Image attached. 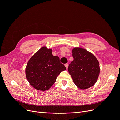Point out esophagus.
I'll return each mask as SVG.
<instances>
[{
    "label": "esophagus",
    "mask_w": 120,
    "mask_h": 120,
    "mask_svg": "<svg viewBox=\"0 0 120 120\" xmlns=\"http://www.w3.org/2000/svg\"><path fill=\"white\" fill-rule=\"evenodd\" d=\"M64 66H65V67H66L67 69H68V64H64Z\"/></svg>",
    "instance_id": "esophagus-1"
}]
</instances>
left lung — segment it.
I'll list each match as a JSON object with an SVG mask.
<instances>
[{
    "instance_id": "8db88e82",
    "label": "left lung",
    "mask_w": 120,
    "mask_h": 120,
    "mask_svg": "<svg viewBox=\"0 0 120 120\" xmlns=\"http://www.w3.org/2000/svg\"><path fill=\"white\" fill-rule=\"evenodd\" d=\"M74 60L69 64L68 72L75 84L81 89L93 86L100 74V65L97 58L84 49H72Z\"/></svg>"
}]
</instances>
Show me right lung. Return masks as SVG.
Returning a JSON list of instances; mask_svg holds the SVG:
<instances>
[{
	"instance_id": "add662e5",
	"label": "right lung",
	"mask_w": 120,
	"mask_h": 120,
	"mask_svg": "<svg viewBox=\"0 0 120 120\" xmlns=\"http://www.w3.org/2000/svg\"><path fill=\"white\" fill-rule=\"evenodd\" d=\"M66 70L59 57L52 55V49L43 46L28 61L25 74L31 86L43 91L49 90L56 81L57 76Z\"/></svg>"
}]
</instances>
